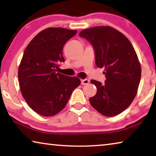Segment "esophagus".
<instances>
[{
	"instance_id": "esophagus-1",
	"label": "esophagus",
	"mask_w": 156,
	"mask_h": 156,
	"mask_svg": "<svg viewBox=\"0 0 156 156\" xmlns=\"http://www.w3.org/2000/svg\"><path fill=\"white\" fill-rule=\"evenodd\" d=\"M89 83V79H83V80H81V84H83V85H84V84H87Z\"/></svg>"
}]
</instances>
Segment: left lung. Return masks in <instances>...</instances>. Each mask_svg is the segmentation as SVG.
<instances>
[{
	"mask_svg": "<svg viewBox=\"0 0 156 156\" xmlns=\"http://www.w3.org/2000/svg\"><path fill=\"white\" fill-rule=\"evenodd\" d=\"M79 36L93 45L98 67L105 68L104 84L91 80L97 93L89 98L100 113L112 117L122 113L136 96L141 78V65L129 39L109 26L86 29Z\"/></svg>",
	"mask_w": 156,
	"mask_h": 156,
	"instance_id": "8db88e82",
	"label": "left lung"
}]
</instances>
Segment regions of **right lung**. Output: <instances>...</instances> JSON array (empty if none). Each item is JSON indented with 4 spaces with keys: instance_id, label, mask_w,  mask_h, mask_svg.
Returning <instances> with one entry per match:
<instances>
[{
    "instance_id": "obj_1",
    "label": "right lung",
    "mask_w": 156,
    "mask_h": 156,
    "mask_svg": "<svg viewBox=\"0 0 156 156\" xmlns=\"http://www.w3.org/2000/svg\"><path fill=\"white\" fill-rule=\"evenodd\" d=\"M76 33L61 27L47 28L25 49L18 71L20 89L27 105L41 115L58 113L80 84L78 78L56 72L60 63L65 62L63 47Z\"/></svg>"
}]
</instances>
